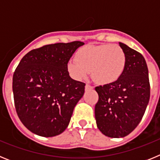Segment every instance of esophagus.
<instances>
[{
  "label": "esophagus",
  "mask_w": 160,
  "mask_h": 160,
  "mask_svg": "<svg viewBox=\"0 0 160 160\" xmlns=\"http://www.w3.org/2000/svg\"><path fill=\"white\" fill-rule=\"evenodd\" d=\"M85 89H86V90H92V89H94V87H91L90 85L87 84L86 85V87H85Z\"/></svg>",
  "instance_id": "esophagus-1"
}]
</instances>
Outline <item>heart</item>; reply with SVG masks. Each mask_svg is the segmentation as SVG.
I'll use <instances>...</instances> for the list:
<instances>
[{"label":"heart","mask_w":160,"mask_h":160,"mask_svg":"<svg viewBox=\"0 0 160 160\" xmlns=\"http://www.w3.org/2000/svg\"><path fill=\"white\" fill-rule=\"evenodd\" d=\"M126 55L118 45L86 46L76 53V59H70L67 70L76 80L86 78L91 72L94 81L106 85L117 81L126 67Z\"/></svg>","instance_id":"obj_1"}]
</instances>
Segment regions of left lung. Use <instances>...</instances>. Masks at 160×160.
I'll return each instance as SVG.
<instances>
[{"label":"left lung","instance_id":"1","mask_svg":"<svg viewBox=\"0 0 160 160\" xmlns=\"http://www.w3.org/2000/svg\"><path fill=\"white\" fill-rule=\"evenodd\" d=\"M126 55V67L114 82L95 87L98 101L94 108L96 123L107 137L122 138L135 129L150 99L146 61L140 53L119 42Z\"/></svg>","mask_w":160,"mask_h":160}]
</instances>
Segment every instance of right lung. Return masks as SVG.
<instances>
[{
	"label": "right lung",
	"mask_w": 160,
	"mask_h": 160,
	"mask_svg": "<svg viewBox=\"0 0 160 160\" xmlns=\"http://www.w3.org/2000/svg\"><path fill=\"white\" fill-rule=\"evenodd\" d=\"M84 43L46 45L22 58L12 77L15 108L25 128L36 135L53 137L70 123L86 84L71 78L67 63Z\"/></svg>",
	"instance_id": "obj_1"
}]
</instances>
